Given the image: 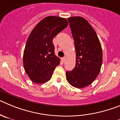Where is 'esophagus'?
Instances as JSON below:
<instances>
[{
  "instance_id": "obj_1",
  "label": "esophagus",
  "mask_w": 120,
  "mask_h": 120,
  "mask_svg": "<svg viewBox=\"0 0 120 120\" xmlns=\"http://www.w3.org/2000/svg\"><path fill=\"white\" fill-rule=\"evenodd\" d=\"M65 59H66V58H65V57H64V58H61V61H62V62H64V61H65Z\"/></svg>"
}]
</instances>
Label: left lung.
Wrapping results in <instances>:
<instances>
[{"instance_id": "left-lung-1", "label": "left lung", "mask_w": 120, "mask_h": 120, "mask_svg": "<svg viewBox=\"0 0 120 120\" xmlns=\"http://www.w3.org/2000/svg\"><path fill=\"white\" fill-rule=\"evenodd\" d=\"M76 49V65L66 71V79L77 88L89 85L97 78L102 64V49L96 31L81 17L68 19Z\"/></svg>"}]
</instances>
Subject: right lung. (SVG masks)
<instances>
[{
	"label": "right lung",
	"mask_w": 120,
	"mask_h": 120,
	"mask_svg": "<svg viewBox=\"0 0 120 120\" xmlns=\"http://www.w3.org/2000/svg\"><path fill=\"white\" fill-rule=\"evenodd\" d=\"M68 23L64 18L49 16L35 26L29 36L23 53V66L30 80L43 83L51 79L60 59L55 54L54 37Z\"/></svg>",
	"instance_id": "add662e5"
}]
</instances>
